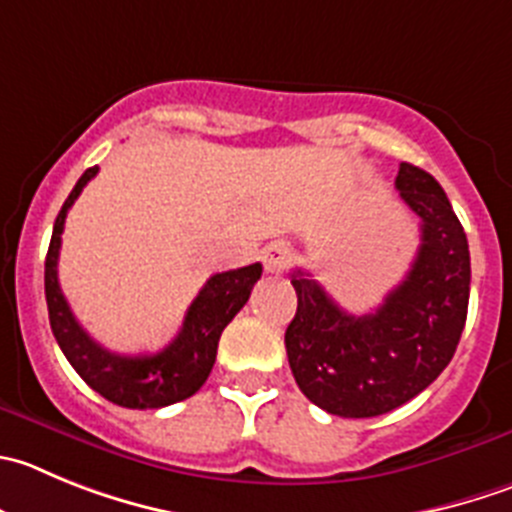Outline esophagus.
<instances>
[{"mask_svg":"<svg viewBox=\"0 0 512 512\" xmlns=\"http://www.w3.org/2000/svg\"><path fill=\"white\" fill-rule=\"evenodd\" d=\"M261 261H264V269L269 274H281L291 264L289 246H284V243H269L264 248V253H261Z\"/></svg>","mask_w":512,"mask_h":512,"instance_id":"34e87169","label":"esophagus"}]
</instances>
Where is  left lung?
<instances>
[{
    "label": "left lung",
    "instance_id": "8db88e82",
    "mask_svg": "<svg viewBox=\"0 0 512 512\" xmlns=\"http://www.w3.org/2000/svg\"><path fill=\"white\" fill-rule=\"evenodd\" d=\"M399 196L420 216V251L405 281L369 314H349L296 269L286 354L301 392L339 417H377L430 387L450 364L467 319L470 248L442 186L399 165Z\"/></svg>",
    "mask_w": 512,
    "mask_h": 512
}]
</instances>
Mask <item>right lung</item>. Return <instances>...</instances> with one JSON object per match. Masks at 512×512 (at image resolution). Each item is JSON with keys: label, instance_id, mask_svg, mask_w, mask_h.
I'll return each mask as SVG.
<instances>
[{"label": "right lung", "instance_id": "1", "mask_svg": "<svg viewBox=\"0 0 512 512\" xmlns=\"http://www.w3.org/2000/svg\"><path fill=\"white\" fill-rule=\"evenodd\" d=\"M95 175L97 165L80 175L52 228L50 251L45 259V296L52 334L75 372L113 405L128 410H158V407L175 405L180 399L196 394L208 379L216 362L218 339L228 321L243 309L253 284L261 279V264L213 274L193 299L178 337L163 352L140 354V357L110 352L82 329L57 279V259H60L67 211L87 186V180Z\"/></svg>", "mask_w": 512, "mask_h": 512}]
</instances>
